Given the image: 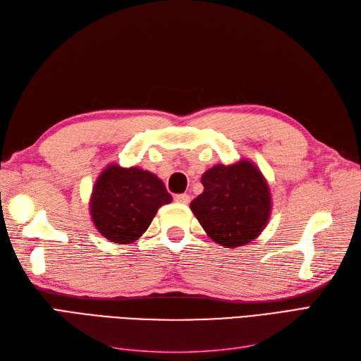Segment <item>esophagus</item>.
<instances>
[{
	"mask_svg": "<svg viewBox=\"0 0 361 361\" xmlns=\"http://www.w3.org/2000/svg\"><path fill=\"white\" fill-rule=\"evenodd\" d=\"M190 200H191L190 194H176V195H174V202L182 203V204H188Z\"/></svg>",
	"mask_w": 361,
	"mask_h": 361,
	"instance_id": "34e87169",
	"label": "esophagus"
}]
</instances>
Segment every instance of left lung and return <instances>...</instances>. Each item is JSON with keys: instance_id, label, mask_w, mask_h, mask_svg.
<instances>
[{"instance_id": "left-lung-1", "label": "left lung", "mask_w": 361, "mask_h": 361, "mask_svg": "<svg viewBox=\"0 0 361 361\" xmlns=\"http://www.w3.org/2000/svg\"><path fill=\"white\" fill-rule=\"evenodd\" d=\"M203 192L191 211L215 243L235 248L253 241L264 231L271 212L268 183L255 164H218L202 176Z\"/></svg>"}]
</instances>
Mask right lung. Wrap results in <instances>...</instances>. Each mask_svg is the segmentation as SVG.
Instances as JSON below:
<instances>
[{
	"instance_id": "obj_1",
	"label": "right lung",
	"mask_w": 361,
	"mask_h": 361,
	"mask_svg": "<svg viewBox=\"0 0 361 361\" xmlns=\"http://www.w3.org/2000/svg\"><path fill=\"white\" fill-rule=\"evenodd\" d=\"M170 202L166 185L154 173L114 164L94 183L90 212L96 228L108 241L130 244L147 231L159 207Z\"/></svg>"
}]
</instances>
